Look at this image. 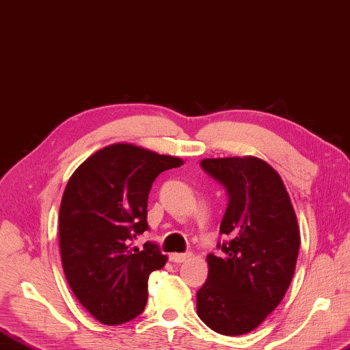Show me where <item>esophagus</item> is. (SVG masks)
I'll list each match as a JSON object with an SVG mask.
<instances>
[{"label":"esophagus","instance_id":"obj_1","mask_svg":"<svg viewBox=\"0 0 350 350\" xmlns=\"http://www.w3.org/2000/svg\"><path fill=\"white\" fill-rule=\"evenodd\" d=\"M169 258L174 262H184L191 258V254H170Z\"/></svg>","mask_w":350,"mask_h":350}]
</instances>
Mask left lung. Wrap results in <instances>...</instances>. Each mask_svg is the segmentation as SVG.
I'll use <instances>...</instances> for the list:
<instances>
[{"instance_id":"8db88e82","label":"left lung","mask_w":350,"mask_h":350,"mask_svg":"<svg viewBox=\"0 0 350 350\" xmlns=\"http://www.w3.org/2000/svg\"><path fill=\"white\" fill-rule=\"evenodd\" d=\"M230 202L220 234L224 254H210L208 278L196 293L199 319L222 335L258 327L281 304L293 280L301 245L296 213L282 178L258 157L204 159Z\"/></svg>"}]
</instances>
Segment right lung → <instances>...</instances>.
<instances>
[{
	"label": "right lung",
	"instance_id": "1",
	"mask_svg": "<svg viewBox=\"0 0 350 350\" xmlns=\"http://www.w3.org/2000/svg\"><path fill=\"white\" fill-rule=\"evenodd\" d=\"M178 157L113 144L70 175L59 213L62 265L70 290L104 325L126 323L145 310L148 278L166 265L159 246H133L148 230V195Z\"/></svg>",
	"mask_w": 350,
	"mask_h": 350
}]
</instances>
